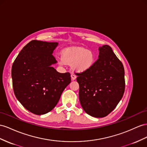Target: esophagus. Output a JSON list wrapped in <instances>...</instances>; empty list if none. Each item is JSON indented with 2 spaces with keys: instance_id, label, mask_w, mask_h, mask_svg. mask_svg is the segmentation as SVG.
<instances>
[{
  "instance_id": "esophagus-1",
  "label": "esophagus",
  "mask_w": 147,
  "mask_h": 147,
  "mask_svg": "<svg viewBox=\"0 0 147 147\" xmlns=\"http://www.w3.org/2000/svg\"><path fill=\"white\" fill-rule=\"evenodd\" d=\"M71 80H74L76 78V76L74 74H71Z\"/></svg>"
}]
</instances>
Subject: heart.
Returning <instances> with one entry per match:
<instances>
[{"label": "heart", "mask_w": 147, "mask_h": 147, "mask_svg": "<svg viewBox=\"0 0 147 147\" xmlns=\"http://www.w3.org/2000/svg\"><path fill=\"white\" fill-rule=\"evenodd\" d=\"M96 61V55L92 50L82 47H71L62 51V59L59 60L60 65L72 64L71 67L76 73H83L90 69Z\"/></svg>", "instance_id": "obj_1"}]
</instances>
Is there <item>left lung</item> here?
<instances>
[{
	"mask_svg": "<svg viewBox=\"0 0 147 147\" xmlns=\"http://www.w3.org/2000/svg\"><path fill=\"white\" fill-rule=\"evenodd\" d=\"M99 58L91 69L76 73L79 98L88 114L104 117L114 109L125 91L124 68L109 45L99 48Z\"/></svg>",
	"mask_w": 147,
	"mask_h": 147,
	"instance_id": "obj_1",
	"label": "left lung"
}]
</instances>
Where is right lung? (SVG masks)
<instances>
[{
	"label": "right lung",
	"instance_id": "right-lung-1",
	"mask_svg": "<svg viewBox=\"0 0 147 147\" xmlns=\"http://www.w3.org/2000/svg\"><path fill=\"white\" fill-rule=\"evenodd\" d=\"M57 42L32 40L23 48L13 63L14 94L26 109L36 115L51 111L71 82L69 73H58L53 52Z\"/></svg>",
	"mask_w": 147,
	"mask_h": 147
}]
</instances>
